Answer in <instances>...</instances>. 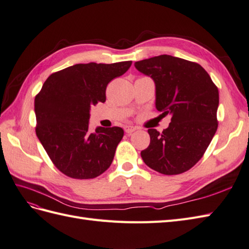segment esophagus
I'll use <instances>...</instances> for the list:
<instances>
[{
    "label": "esophagus",
    "mask_w": 249,
    "mask_h": 249,
    "mask_svg": "<svg viewBox=\"0 0 249 249\" xmlns=\"http://www.w3.org/2000/svg\"><path fill=\"white\" fill-rule=\"evenodd\" d=\"M124 129H125V132L127 133V135H130V133H132L133 131H136V130H138L139 128L137 126H131V125H127V126H125L124 127Z\"/></svg>",
    "instance_id": "34e87169"
}]
</instances>
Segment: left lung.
<instances>
[{"instance_id":"left-lung-1","label":"left lung","mask_w":249,"mask_h":249,"mask_svg":"<svg viewBox=\"0 0 249 249\" xmlns=\"http://www.w3.org/2000/svg\"><path fill=\"white\" fill-rule=\"evenodd\" d=\"M156 83V107L171 122L161 133L150 128L141 151L148 167L162 175L189 170L205 154L218 129L219 90L200 64L162 54L135 63Z\"/></svg>"}]
</instances>
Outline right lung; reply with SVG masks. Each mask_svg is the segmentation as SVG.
Here are the masks:
<instances>
[{"label": "right lung", "instance_id": "1", "mask_svg": "<svg viewBox=\"0 0 249 249\" xmlns=\"http://www.w3.org/2000/svg\"><path fill=\"white\" fill-rule=\"evenodd\" d=\"M131 63L75 64L50 74L36 95V137L62 174L86 180L109 168L124 130L114 126L90 131L89 110L104 103L108 83Z\"/></svg>", "mask_w": 249, "mask_h": 249}]
</instances>
